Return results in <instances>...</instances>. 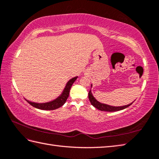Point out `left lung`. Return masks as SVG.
<instances>
[{
    "instance_id": "left-lung-1",
    "label": "left lung",
    "mask_w": 159,
    "mask_h": 159,
    "mask_svg": "<svg viewBox=\"0 0 159 159\" xmlns=\"http://www.w3.org/2000/svg\"><path fill=\"white\" fill-rule=\"evenodd\" d=\"M91 88H92V84L91 85ZM88 97H89V100L90 102H91V104L95 108L98 109V110H101V111H116L122 110H124V109H125L127 107H128L129 106H130V105H131L134 102V101H133L132 102H131V103H129L128 105H123V106H118V107L111 106V105H109L105 104V103H101V102L98 101L94 98V96L92 94L91 89H90L89 92Z\"/></svg>"
}]
</instances>
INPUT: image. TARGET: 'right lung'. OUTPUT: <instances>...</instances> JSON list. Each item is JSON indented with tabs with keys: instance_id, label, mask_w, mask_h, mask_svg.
Here are the masks:
<instances>
[{
	"instance_id": "1",
	"label": "right lung",
	"mask_w": 159,
	"mask_h": 159,
	"mask_svg": "<svg viewBox=\"0 0 159 159\" xmlns=\"http://www.w3.org/2000/svg\"><path fill=\"white\" fill-rule=\"evenodd\" d=\"M77 78L78 76L74 77L72 79H71L70 80H68L63 92H62L61 94L59 95V96H58L57 98H55L54 100L51 101L49 102H43V103L32 102L30 101L27 100V99H25V100L29 102L31 105H32L33 107H36L37 109H40V110H56V109H58L59 107H61V106H63V105L65 104V102H66L68 96H69V94H70L71 87L72 85V84L74 83V81L77 79Z\"/></svg>"
}]
</instances>
